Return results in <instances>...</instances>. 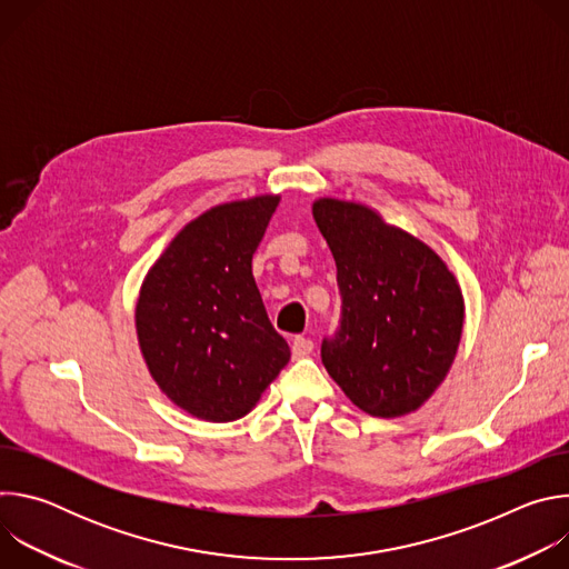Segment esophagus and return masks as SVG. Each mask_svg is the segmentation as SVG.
Segmentation results:
<instances>
[{"label":"esophagus","instance_id":"obj_1","mask_svg":"<svg viewBox=\"0 0 569 569\" xmlns=\"http://www.w3.org/2000/svg\"><path fill=\"white\" fill-rule=\"evenodd\" d=\"M312 340H308V338H295L292 340V358L295 360H299V358H306V356H310L312 353Z\"/></svg>","mask_w":569,"mask_h":569}]
</instances>
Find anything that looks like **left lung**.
<instances>
[{"mask_svg":"<svg viewBox=\"0 0 569 569\" xmlns=\"http://www.w3.org/2000/svg\"><path fill=\"white\" fill-rule=\"evenodd\" d=\"M338 266L342 323L321 362L362 412H417L446 380L463 331V295L446 261L376 209L338 198L312 202Z\"/></svg>","mask_w":569,"mask_h":569,"instance_id":"left-lung-1","label":"left lung"}]
</instances>
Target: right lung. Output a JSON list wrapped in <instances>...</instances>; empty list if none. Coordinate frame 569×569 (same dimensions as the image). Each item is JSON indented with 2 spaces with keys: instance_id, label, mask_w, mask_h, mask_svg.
<instances>
[{
  "instance_id": "1",
  "label": "right lung",
  "mask_w": 569,
  "mask_h": 569,
  "mask_svg": "<svg viewBox=\"0 0 569 569\" xmlns=\"http://www.w3.org/2000/svg\"><path fill=\"white\" fill-rule=\"evenodd\" d=\"M281 196L211 207L184 224L139 288L143 362L187 415L229 423L250 415L290 360L268 319L252 257Z\"/></svg>"
}]
</instances>
